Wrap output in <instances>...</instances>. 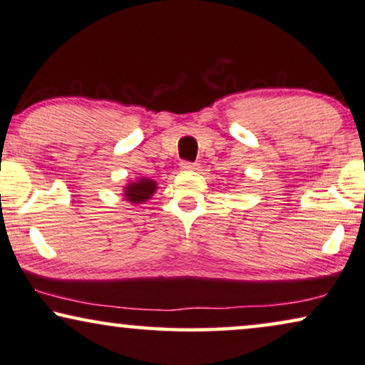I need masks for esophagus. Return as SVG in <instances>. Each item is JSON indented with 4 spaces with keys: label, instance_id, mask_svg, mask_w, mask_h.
Segmentation results:
<instances>
[{
    "label": "esophagus",
    "instance_id": "obj_1",
    "mask_svg": "<svg viewBox=\"0 0 365 365\" xmlns=\"http://www.w3.org/2000/svg\"><path fill=\"white\" fill-rule=\"evenodd\" d=\"M181 168H182V169H186V171H194V169H197V163L182 161V163H181Z\"/></svg>",
    "mask_w": 365,
    "mask_h": 365
}]
</instances>
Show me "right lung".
I'll use <instances>...</instances> for the list:
<instances>
[{"label":"right lung","mask_w":365,"mask_h":365,"mask_svg":"<svg viewBox=\"0 0 365 365\" xmlns=\"http://www.w3.org/2000/svg\"><path fill=\"white\" fill-rule=\"evenodd\" d=\"M158 184L156 181L148 178H139L138 181L129 182L126 187H124V199L133 204H141L148 199H151V196L156 192Z\"/></svg>","instance_id":"1"}]
</instances>
